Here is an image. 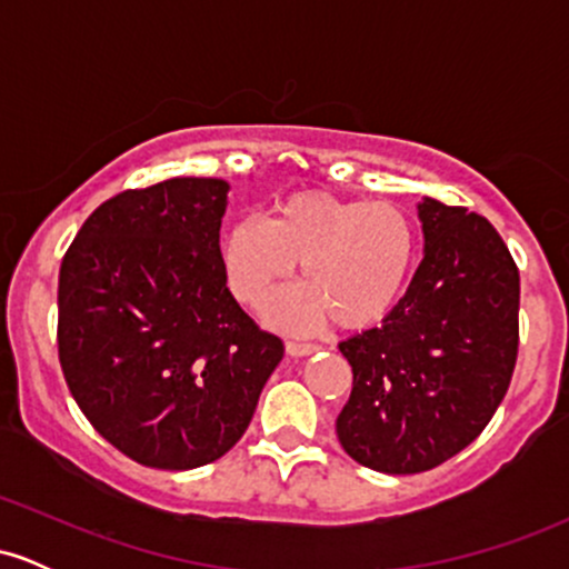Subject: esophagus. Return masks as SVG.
Instances as JSON below:
<instances>
[{
	"mask_svg": "<svg viewBox=\"0 0 569 569\" xmlns=\"http://www.w3.org/2000/svg\"><path fill=\"white\" fill-rule=\"evenodd\" d=\"M318 345L312 342H286V352L289 356H310V352H316Z\"/></svg>",
	"mask_w": 569,
	"mask_h": 569,
	"instance_id": "1",
	"label": "esophagus"
}]
</instances>
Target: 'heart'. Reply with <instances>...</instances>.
Instances as JSON below:
<instances>
[{"mask_svg": "<svg viewBox=\"0 0 569 569\" xmlns=\"http://www.w3.org/2000/svg\"><path fill=\"white\" fill-rule=\"evenodd\" d=\"M420 251L417 221L388 200H345L297 192L267 211L243 217L219 240V262L238 302L262 307L302 262V286L267 307V321L286 331H316L335 321L363 331L393 312Z\"/></svg>", "mask_w": 569, "mask_h": 569, "instance_id": "b5f03b06", "label": "heart"}]
</instances>
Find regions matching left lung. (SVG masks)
<instances>
[{
	"label": "left lung",
	"mask_w": 569,
	"mask_h": 569,
	"mask_svg": "<svg viewBox=\"0 0 569 569\" xmlns=\"http://www.w3.org/2000/svg\"><path fill=\"white\" fill-rule=\"evenodd\" d=\"M426 257L382 326L339 342L352 390L337 436L380 473H422L471 443L506 396L519 352V270L468 208L417 206Z\"/></svg>",
	"instance_id": "1"
}]
</instances>
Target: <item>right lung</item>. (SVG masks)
Returning <instances> with one entry per match:
<instances>
[{"label":"right lung","mask_w":569,"mask_h":569,"mask_svg":"<svg viewBox=\"0 0 569 569\" xmlns=\"http://www.w3.org/2000/svg\"><path fill=\"white\" fill-rule=\"evenodd\" d=\"M230 184L160 181L90 213L58 278V358L90 426L130 460L189 471L246 433L283 342L227 289Z\"/></svg>","instance_id":"obj_1"}]
</instances>
